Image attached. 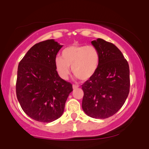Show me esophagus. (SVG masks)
<instances>
[{"mask_svg":"<svg viewBox=\"0 0 149 149\" xmlns=\"http://www.w3.org/2000/svg\"><path fill=\"white\" fill-rule=\"evenodd\" d=\"M78 85H73V90H75V89H77V88H78Z\"/></svg>","mask_w":149,"mask_h":149,"instance_id":"esophagus-1","label":"esophagus"}]
</instances>
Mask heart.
Masks as SVG:
<instances>
[{
    "label": "heart",
    "instance_id": "obj_1",
    "mask_svg": "<svg viewBox=\"0 0 149 149\" xmlns=\"http://www.w3.org/2000/svg\"><path fill=\"white\" fill-rule=\"evenodd\" d=\"M100 64V53L93 45H71L54 60L56 71L61 78L67 80L70 67L80 80H88L95 74Z\"/></svg>",
    "mask_w": 149,
    "mask_h": 149
}]
</instances>
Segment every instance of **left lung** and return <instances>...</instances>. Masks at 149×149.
I'll use <instances>...</instances> for the list:
<instances>
[{
  "mask_svg": "<svg viewBox=\"0 0 149 149\" xmlns=\"http://www.w3.org/2000/svg\"><path fill=\"white\" fill-rule=\"evenodd\" d=\"M100 53L96 72L82 85V108L93 118L112 116L123 106L130 92V68L123 54L115 45L102 38L92 40Z\"/></svg>",
  "mask_w": 149,
  "mask_h": 149,
  "instance_id": "1",
  "label": "left lung"
}]
</instances>
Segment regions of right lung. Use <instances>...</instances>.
Segmentation results:
<instances>
[{
    "instance_id": "right-lung-1",
    "label": "right lung",
    "mask_w": 149,
    "mask_h": 149,
    "mask_svg": "<svg viewBox=\"0 0 149 149\" xmlns=\"http://www.w3.org/2000/svg\"><path fill=\"white\" fill-rule=\"evenodd\" d=\"M63 45L54 39L34 45L18 66L16 93L22 109L32 119L51 123L60 118L72 85L59 77L54 60Z\"/></svg>"
}]
</instances>
